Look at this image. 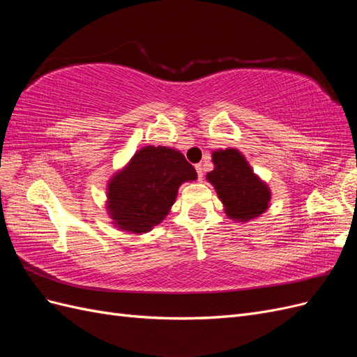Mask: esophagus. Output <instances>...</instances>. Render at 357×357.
<instances>
[{"label":"esophagus","instance_id":"esophagus-1","mask_svg":"<svg viewBox=\"0 0 357 357\" xmlns=\"http://www.w3.org/2000/svg\"><path fill=\"white\" fill-rule=\"evenodd\" d=\"M195 169H197V172H198V178L202 180V177H204V167H202V164H197V165H195Z\"/></svg>","mask_w":357,"mask_h":357}]
</instances>
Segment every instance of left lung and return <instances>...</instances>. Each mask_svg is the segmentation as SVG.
Returning a JSON list of instances; mask_svg holds the SVG:
<instances>
[{
	"label": "left lung",
	"mask_w": 357,
	"mask_h": 357,
	"mask_svg": "<svg viewBox=\"0 0 357 357\" xmlns=\"http://www.w3.org/2000/svg\"><path fill=\"white\" fill-rule=\"evenodd\" d=\"M211 155L214 169L205 178L218 192L226 215L236 222H248L264 214L269 208L271 190L255 174L240 150L219 149Z\"/></svg>",
	"instance_id": "obj_1"
}]
</instances>
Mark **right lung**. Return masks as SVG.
<instances>
[{"label":"right lung","mask_w":357,"mask_h":357,"mask_svg":"<svg viewBox=\"0 0 357 357\" xmlns=\"http://www.w3.org/2000/svg\"><path fill=\"white\" fill-rule=\"evenodd\" d=\"M197 171L178 150L146 146L107 183V211L121 231L146 234L167 218L178 188Z\"/></svg>","instance_id":"add662e5"}]
</instances>
